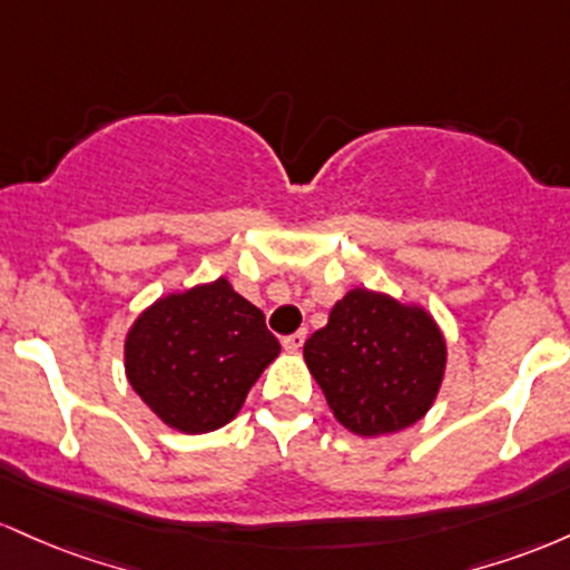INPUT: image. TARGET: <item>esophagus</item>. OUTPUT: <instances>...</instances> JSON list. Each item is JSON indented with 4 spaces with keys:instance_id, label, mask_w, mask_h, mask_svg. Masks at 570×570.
<instances>
[{
    "instance_id": "34e87169",
    "label": "esophagus",
    "mask_w": 570,
    "mask_h": 570,
    "mask_svg": "<svg viewBox=\"0 0 570 570\" xmlns=\"http://www.w3.org/2000/svg\"><path fill=\"white\" fill-rule=\"evenodd\" d=\"M304 342H306V331H298V334H293V336H285V338H283V347H285V353H298V350L304 347Z\"/></svg>"
}]
</instances>
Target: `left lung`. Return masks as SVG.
Instances as JSON below:
<instances>
[{
  "mask_svg": "<svg viewBox=\"0 0 570 570\" xmlns=\"http://www.w3.org/2000/svg\"><path fill=\"white\" fill-rule=\"evenodd\" d=\"M334 417L355 436H387L423 420L444 382L446 338L420 304L353 287L304 344Z\"/></svg>",
  "mask_w": 570,
  "mask_h": 570,
  "instance_id": "left-lung-1",
  "label": "left lung"
}]
</instances>
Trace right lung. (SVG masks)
<instances>
[{
	"mask_svg": "<svg viewBox=\"0 0 570 570\" xmlns=\"http://www.w3.org/2000/svg\"><path fill=\"white\" fill-rule=\"evenodd\" d=\"M277 355L264 312L226 277L156 298L124 338L134 393L164 425L190 436L232 423Z\"/></svg>",
	"mask_w": 570,
	"mask_h": 570,
	"instance_id": "right-lung-1",
	"label": "right lung"
}]
</instances>
